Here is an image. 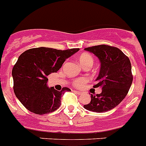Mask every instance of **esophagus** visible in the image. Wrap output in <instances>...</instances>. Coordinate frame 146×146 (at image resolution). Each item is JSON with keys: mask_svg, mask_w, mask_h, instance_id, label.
<instances>
[{"mask_svg": "<svg viewBox=\"0 0 146 146\" xmlns=\"http://www.w3.org/2000/svg\"><path fill=\"white\" fill-rule=\"evenodd\" d=\"M74 92H75L76 94H82V92H80V91H74Z\"/></svg>", "mask_w": 146, "mask_h": 146, "instance_id": "1", "label": "esophagus"}]
</instances>
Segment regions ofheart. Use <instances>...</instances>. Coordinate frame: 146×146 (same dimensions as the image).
<instances>
[{
	"label": "heart",
	"mask_w": 146,
	"mask_h": 146,
	"mask_svg": "<svg viewBox=\"0 0 146 146\" xmlns=\"http://www.w3.org/2000/svg\"><path fill=\"white\" fill-rule=\"evenodd\" d=\"M78 60H79L80 64L81 65V66L85 67V66H92L94 63V60L93 58L90 54H82L80 56L79 58H78ZM86 82V78H79V79H77L74 82V84H75L76 86L78 87H82L84 83Z\"/></svg>",
	"instance_id": "b5f03b06"
}]
</instances>
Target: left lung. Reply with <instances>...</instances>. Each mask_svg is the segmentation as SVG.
I'll return each instance as SVG.
<instances>
[{"label": "left lung", "mask_w": 146, "mask_h": 146, "mask_svg": "<svg viewBox=\"0 0 146 146\" xmlns=\"http://www.w3.org/2000/svg\"><path fill=\"white\" fill-rule=\"evenodd\" d=\"M99 59L100 69L94 88L100 87L99 94H91V101L84 109L98 113L110 111L121 103L128 94L133 80L131 65L121 50L107 45L84 48Z\"/></svg>", "instance_id": "left-lung-1"}]
</instances>
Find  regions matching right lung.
<instances>
[{"mask_svg":"<svg viewBox=\"0 0 146 146\" xmlns=\"http://www.w3.org/2000/svg\"><path fill=\"white\" fill-rule=\"evenodd\" d=\"M80 48L58 50L39 47L25 51L12 68L14 92L23 106L37 114H46L59 109L66 87L61 91L47 86L48 75L57 72L67 58Z\"/></svg>","mask_w":146,"mask_h":146,"instance_id":"obj_1","label":"right lung"}]
</instances>
